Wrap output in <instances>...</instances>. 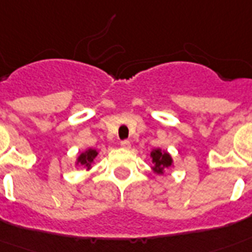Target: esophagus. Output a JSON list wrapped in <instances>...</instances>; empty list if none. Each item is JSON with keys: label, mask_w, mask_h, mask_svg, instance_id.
Listing matches in <instances>:
<instances>
[{"label": "esophagus", "mask_w": 252, "mask_h": 252, "mask_svg": "<svg viewBox=\"0 0 252 252\" xmlns=\"http://www.w3.org/2000/svg\"><path fill=\"white\" fill-rule=\"evenodd\" d=\"M121 147L125 148V150H130V147H131V143H130L128 140H122V142H121Z\"/></svg>", "instance_id": "1"}]
</instances>
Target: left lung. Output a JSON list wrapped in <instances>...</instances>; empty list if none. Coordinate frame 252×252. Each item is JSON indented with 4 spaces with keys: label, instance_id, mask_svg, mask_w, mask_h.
I'll list each match as a JSON object with an SVG mask.
<instances>
[{
    "label": "left lung",
    "instance_id": "8db88e82",
    "mask_svg": "<svg viewBox=\"0 0 252 252\" xmlns=\"http://www.w3.org/2000/svg\"><path fill=\"white\" fill-rule=\"evenodd\" d=\"M150 158H151V163H153L151 169L157 175H164L167 169L173 167V159L171 154L160 147L153 148Z\"/></svg>",
    "mask_w": 252,
    "mask_h": 252
}]
</instances>
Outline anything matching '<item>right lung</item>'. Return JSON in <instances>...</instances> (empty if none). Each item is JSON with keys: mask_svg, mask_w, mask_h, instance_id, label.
<instances>
[{"mask_svg": "<svg viewBox=\"0 0 252 252\" xmlns=\"http://www.w3.org/2000/svg\"><path fill=\"white\" fill-rule=\"evenodd\" d=\"M97 155H98V151H97L95 148H87L85 151H83V153H80L79 155H77L75 165L76 167L81 165V167L87 169V171H91L92 164H94V159L97 158Z\"/></svg>", "mask_w": 252, "mask_h": 252, "instance_id": "obj_1", "label": "right lung"}]
</instances>
